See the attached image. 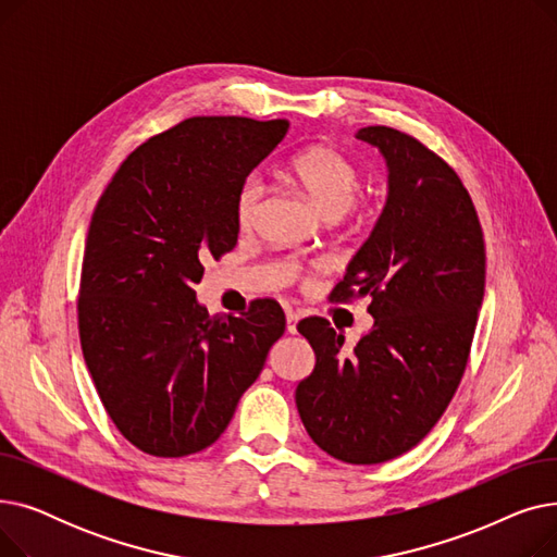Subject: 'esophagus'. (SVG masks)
<instances>
[{
    "label": "esophagus",
    "mask_w": 557,
    "mask_h": 557,
    "mask_svg": "<svg viewBox=\"0 0 557 557\" xmlns=\"http://www.w3.org/2000/svg\"><path fill=\"white\" fill-rule=\"evenodd\" d=\"M298 320H300V311L286 309V332L288 334H296L298 332Z\"/></svg>",
    "instance_id": "34e87169"
}]
</instances>
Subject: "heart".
I'll return each mask as SVG.
<instances>
[{
    "label": "heart",
    "mask_w": 557,
    "mask_h": 557,
    "mask_svg": "<svg viewBox=\"0 0 557 557\" xmlns=\"http://www.w3.org/2000/svg\"><path fill=\"white\" fill-rule=\"evenodd\" d=\"M290 175L296 183L311 196V200L318 205V210L327 219L343 216L361 189V173L359 169L349 162L338 151L330 149V146H311L290 160ZM267 191L259 173H250L242 183L237 191V202H234V216H237L239 227H250L259 205ZM286 277H298L300 271L294 263L284 267Z\"/></svg>",
    "instance_id": "1"
}]
</instances>
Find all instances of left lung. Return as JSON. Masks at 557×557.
Returning a JSON list of instances; mask_svg holds the SVG:
<instances>
[{
  "instance_id": "left-lung-1",
  "label": "left lung",
  "mask_w": 557,
  "mask_h": 557,
  "mask_svg": "<svg viewBox=\"0 0 557 557\" xmlns=\"http://www.w3.org/2000/svg\"><path fill=\"white\" fill-rule=\"evenodd\" d=\"M357 137L386 158L388 198L330 298L368 296L374 325L347 352L325 318L300 320L315 366L296 406L320 449L376 465L413 449L460 384L485 290V244L470 194L441 156L388 126Z\"/></svg>"
}]
</instances>
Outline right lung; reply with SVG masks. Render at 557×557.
Listing matches in <instances>:
<instances>
[{
  "label": "right lung",
  "mask_w": 557,
  "mask_h": 557,
  "mask_svg": "<svg viewBox=\"0 0 557 557\" xmlns=\"http://www.w3.org/2000/svg\"><path fill=\"white\" fill-rule=\"evenodd\" d=\"M286 120L191 116L122 162L87 230L78 334L114 426L139 451L181 458L219 441L286 318L275 300L210 315L202 259L237 246L234 202Z\"/></svg>",
  "instance_id": "add662e5"
}]
</instances>
